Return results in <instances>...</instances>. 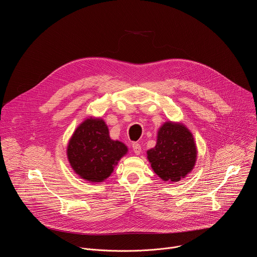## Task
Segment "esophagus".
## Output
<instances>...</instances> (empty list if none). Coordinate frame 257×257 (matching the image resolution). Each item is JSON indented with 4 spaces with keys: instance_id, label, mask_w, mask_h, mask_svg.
I'll list each match as a JSON object with an SVG mask.
<instances>
[{
    "instance_id": "esophagus-1",
    "label": "esophagus",
    "mask_w": 257,
    "mask_h": 257,
    "mask_svg": "<svg viewBox=\"0 0 257 257\" xmlns=\"http://www.w3.org/2000/svg\"><path fill=\"white\" fill-rule=\"evenodd\" d=\"M132 149H133V152H134V154L135 155H140V153H141V146H140V144L139 143H137V142H134L133 144H132Z\"/></svg>"
}]
</instances>
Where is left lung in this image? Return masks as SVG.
<instances>
[{
    "instance_id": "8db88e82",
    "label": "left lung",
    "mask_w": 257,
    "mask_h": 257,
    "mask_svg": "<svg viewBox=\"0 0 257 257\" xmlns=\"http://www.w3.org/2000/svg\"><path fill=\"white\" fill-rule=\"evenodd\" d=\"M146 154L152 169L163 181L179 182L193 170L197 148L184 124L167 121L158 131L156 146Z\"/></svg>"
}]
</instances>
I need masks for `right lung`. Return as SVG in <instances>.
Returning <instances> with one entry per match:
<instances>
[{"mask_svg": "<svg viewBox=\"0 0 257 257\" xmlns=\"http://www.w3.org/2000/svg\"><path fill=\"white\" fill-rule=\"evenodd\" d=\"M128 153L127 146L109 137L101 118L85 119L72 134L67 145V158L75 174L90 183L107 179L118 162Z\"/></svg>", "mask_w": 257, "mask_h": 257, "instance_id": "obj_1", "label": "right lung"}]
</instances>
